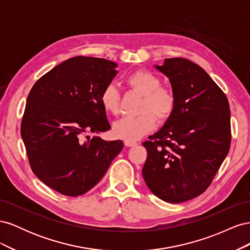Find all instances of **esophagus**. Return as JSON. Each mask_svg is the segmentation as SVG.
<instances>
[{"label": "esophagus", "mask_w": 250, "mask_h": 250, "mask_svg": "<svg viewBox=\"0 0 250 250\" xmlns=\"http://www.w3.org/2000/svg\"><path fill=\"white\" fill-rule=\"evenodd\" d=\"M137 142H134V141H128V140H125L124 141V145L126 146V147H132V146H135L137 145Z\"/></svg>", "instance_id": "1"}]
</instances>
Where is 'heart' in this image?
<instances>
[{
  "mask_svg": "<svg viewBox=\"0 0 250 250\" xmlns=\"http://www.w3.org/2000/svg\"><path fill=\"white\" fill-rule=\"evenodd\" d=\"M125 83L135 93L143 97L140 104L141 115L134 118H123L115 123L112 132L117 138L137 141L155 127V117L165 121L174 111L176 97L173 89L162 86L161 79L148 71H135L128 75ZM100 101L104 110L117 115L119 112L120 94L113 84H108L102 90Z\"/></svg>",
  "mask_w": 250,
  "mask_h": 250,
  "instance_id": "obj_1",
  "label": "heart"
}]
</instances>
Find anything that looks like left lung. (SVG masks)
<instances>
[{"mask_svg":"<svg viewBox=\"0 0 250 250\" xmlns=\"http://www.w3.org/2000/svg\"><path fill=\"white\" fill-rule=\"evenodd\" d=\"M155 69L166 75L176 105L164 126L143 143V177L160 199L179 203L207 190L230 147V109L222 89L201 66L166 58Z\"/></svg>","mask_w":250,"mask_h":250,"instance_id":"obj_1","label":"left lung"}]
</instances>
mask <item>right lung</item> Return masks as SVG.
<instances>
[{"label":"right lung","mask_w":250,"mask_h":250,"mask_svg":"<svg viewBox=\"0 0 250 250\" xmlns=\"http://www.w3.org/2000/svg\"><path fill=\"white\" fill-rule=\"evenodd\" d=\"M110 60L77 56L35 82L21 125L35 175L58 193L76 197L94 188L123 149L122 141L89 140L110 128L100 96L118 74Z\"/></svg>","instance_id":"1"}]
</instances>
